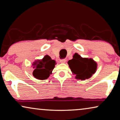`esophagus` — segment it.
Wrapping results in <instances>:
<instances>
[{"mask_svg":"<svg viewBox=\"0 0 120 120\" xmlns=\"http://www.w3.org/2000/svg\"><path fill=\"white\" fill-rule=\"evenodd\" d=\"M66 60L65 59H60V62H61V63H65V62H66Z\"/></svg>","mask_w":120,"mask_h":120,"instance_id":"1","label":"esophagus"}]
</instances>
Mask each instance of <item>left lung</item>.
Segmentation results:
<instances>
[{"instance_id": "obj_1", "label": "left lung", "mask_w": 120, "mask_h": 120, "mask_svg": "<svg viewBox=\"0 0 120 120\" xmlns=\"http://www.w3.org/2000/svg\"><path fill=\"white\" fill-rule=\"evenodd\" d=\"M68 64L76 79L84 80L89 79L95 73L97 64L92 59L83 58L78 53H75Z\"/></svg>"}]
</instances>
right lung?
<instances>
[{"instance_id": "add662e5", "label": "right lung", "mask_w": 120, "mask_h": 120, "mask_svg": "<svg viewBox=\"0 0 120 120\" xmlns=\"http://www.w3.org/2000/svg\"><path fill=\"white\" fill-rule=\"evenodd\" d=\"M56 62L49 55H46L42 59L37 60L32 64L34 71L33 75L39 80H45L49 77L55 67Z\"/></svg>"}]
</instances>
